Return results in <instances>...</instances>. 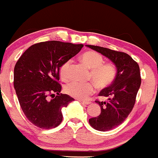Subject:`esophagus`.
Listing matches in <instances>:
<instances>
[{
    "instance_id": "esophagus-1",
    "label": "esophagus",
    "mask_w": 158,
    "mask_h": 158,
    "mask_svg": "<svg viewBox=\"0 0 158 158\" xmlns=\"http://www.w3.org/2000/svg\"><path fill=\"white\" fill-rule=\"evenodd\" d=\"M79 102H81V104H91V102H85V101H79Z\"/></svg>"
}]
</instances>
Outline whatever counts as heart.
<instances>
[{"mask_svg": "<svg viewBox=\"0 0 158 158\" xmlns=\"http://www.w3.org/2000/svg\"><path fill=\"white\" fill-rule=\"evenodd\" d=\"M81 60L91 69L89 79L94 82L71 81L64 87V92L68 95L77 99H86L95 92L96 85L98 88L103 89L109 87L115 81L117 73L116 68L110 62L104 63L102 55L93 51H87L81 55ZM71 62V60L66 61L60 67V73L64 80L68 79V70Z\"/></svg>", "mask_w": 158, "mask_h": 158, "instance_id": "b5f03b06", "label": "heart"}]
</instances>
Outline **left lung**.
Masks as SVG:
<instances>
[{
	"label": "left lung",
	"mask_w": 158,
	"mask_h": 158,
	"mask_svg": "<svg viewBox=\"0 0 158 158\" xmlns=\"http://www.w3.org/2000/svg\"><path fill=\"white\" fill-rule=\"evenodd\" d=\"M86 46L107 57L117 69L113 84L98 94L107 97L108 101H96L100 105L101 113L98 116L89 119L90 126L95 130L105 132L122 123L133 109L141 83L139 65L126 53L96 45Z\"/></svg>",
	"instance_id": "8db88e82"
}]
</instances>
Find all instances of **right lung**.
Here are the masks:
<instances>
[{
	"label": "right lung",
	"instance_id": "obj_1",
	"mask_svg": "<svg viewBox=\"0 0 158 158\" xmlns=\"http://www.w3.org/2000/svg\"><path fill=\"white\" fill-rule=\"evenodd\" d=\"M83 46L56 40L41 42L30 46L19 58L14 69L15 92L25 115L36 127L49 130L62 122V107L74 99L60 94V68ZM48 96L52 98L49 100Z\"/></svg>",
	"mask_w": 158,
	"mask_h": 158
}]
</instances>
